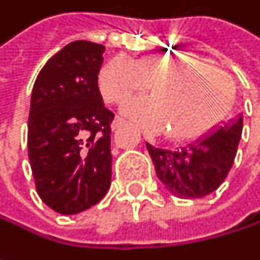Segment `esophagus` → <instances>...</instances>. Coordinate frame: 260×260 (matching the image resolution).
Segmentation results:
<instances>
[{"mask_svg":"<svg viewBox=\"0 0 260 260\" xmlns=\"http://www.w3.org/2000/svg\"><path fill=\"white\" fill-rule=\"evenodd\" d=\"M126 123V120L125 119H122V117H116L114 120H113V123H111V129L116 131L117 128H120L122 125H125Z\"/></svg>","mask_w":260,"mask_h":260,"instance_id":"obj_1","label":"esophagus"}]
</instances>
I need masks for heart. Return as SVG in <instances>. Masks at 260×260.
I'll return each mask as SVG.
<instances>
[{
	"mask_svg": "<svg viewBox=\"0 0 260 260\" xmlns=\"http://www.w3.org/2000/svg\"><path fill=\"white\" fill-rule=\"evenodd\" d=\"M98 85L111 105L152 85L153 99L132 101L123 111L149 132L169 129L172 140H188L212 128L235 96L226 74L206 60L185 54H150L137 61L116 55L101 69Z\"/></svg>",
	"mask_w": 260,
	"mask_h": 260,
	"instance_id": "1",
	"label": "heart"
}]
</instances>
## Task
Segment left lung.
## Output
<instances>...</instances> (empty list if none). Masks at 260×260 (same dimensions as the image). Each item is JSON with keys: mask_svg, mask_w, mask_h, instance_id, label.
Here are the masks:
<instances>
[{"mask_svg": "<svg viewBox=\"0 0 260 260\" xmlns=\"http://www.w3.org/2000/svg\"><path fill=\"white\" fill-rule=\"evenodd\" d=\"M242 117L179 150L147 146L158 179L181 199H200L215 191L234 166Z\"/></svg>", "mask_w": 260, "mask_h": 260, "instance_id": "1", "label": "left lung"}]
</instances>
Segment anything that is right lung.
Wrapping results in <instances>:
<instances>
[{
  "mask_svg": "<svg viewBox=\"0 0 260 260\" xmlns=\"http://www.w3.org/2000/svg\"><path fill=\"white\" fill-rule=\"evenodd\" d=\"M105 48L75 40L37 75L28 117V159L39 197L58 214L82 212L111 185V122L98 75Z\"/></svg>",
  "mask_w": 260,
  "mask_h": 260,
  "instance_id": "add662e5",
  "label": "right lung"
}]
</instances>
